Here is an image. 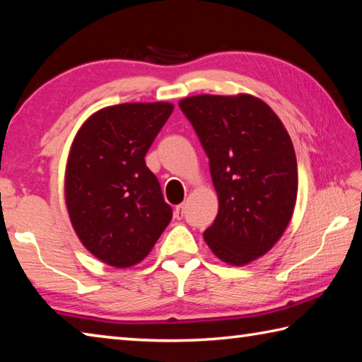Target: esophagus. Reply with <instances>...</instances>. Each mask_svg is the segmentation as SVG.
I'll return each instance as SVG.
<instances>
[{"label":"esophagus","instance_id":"esophagus-1","mask_svg":"<svg viewBox=\"0 0 362 362\" xmlns=\"http://www.w3.org/2000/svg\"><path fill=\"white\" fill-rule=\"evenodd\" d=\"M183 210H185V207H183V204H179V206H175L174 216H175L177 220H182L183 218Z\"/></svg>","mask_w":362,"mask_h":362}]
</instances>
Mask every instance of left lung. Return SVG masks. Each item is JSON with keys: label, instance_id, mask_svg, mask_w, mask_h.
Returning <instances> with one entry per match:
<instances>
[{"label": "left lung", "instance_id": "left-lung-1", "mask_svg": "<svg viewBox=\"0 0 362 362\" xmlns=\"http://www.w3.org/2000/svg\"><path fill=\"white\" fill-rule=\"evenodd\" d=\"M209 156L218 215L204 231L221 261L244 266L284 235L298 196L291 137L252 95H198L179 103Z\"/></svg>", "mask_w": 362, "mask_h": 362}]
</instances>
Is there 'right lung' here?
<instances>
[{"instance_id": "add662e5", "label": "right lung", "mask_w": 362, "mask_h": 362, "mask_svg": "<svg viewBox=\"0 0 362 362\" xmlns=\"http://www.w3.org/2000/svg\"><path fill=\"white\" fill-rule=\"evenodd\" d=\"M170 103H124L98 110L72 141L64 198L88 252L124 269L141 262L173 218L146 153L173 114Z\"/></svg>"}]
</instances>
